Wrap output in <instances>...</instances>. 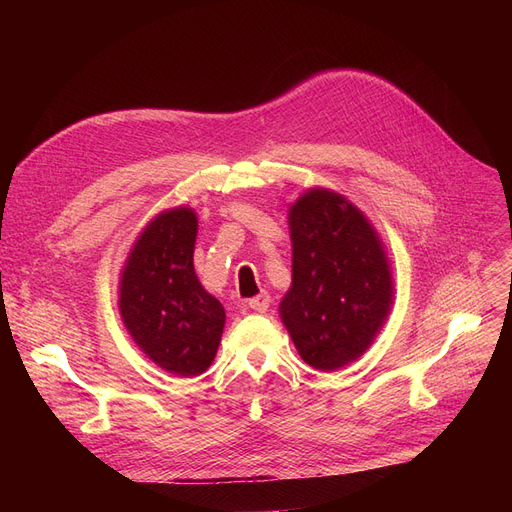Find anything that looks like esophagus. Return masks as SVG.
<instances>
[{"label":"esophagus","mask_w":512,"mask_h":512,"mask_svg":"<svg viewBox=\"0 0 512 512\" xmlns=\"http://www.w3.org/2000/svg\"><path fill=\"white\" fill-rule=\"evenodd\" d=\"M270 303H272V297H270V294H267L265 290L259 292L257 297L249 299V307H251L253 311H257V313H265L267 307H270Z\"/></svg>","instance_id":"esophagus-1"}]
</instances>
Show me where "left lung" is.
I'll list each match as a JSON object with an SVG mask.
<instances>
[{
    "mask_svg": "<svg viewBox=\"0 0 512 512\" xmlns=\"http://www.w3.org/2000/svg\"><path fill=\"white\" fill-rule=\"evenodd\" d=\"M292 282L280 319L301 359L336 371L359 359L384 328L394 278L367 215L332 188L313 186L288 207Z\"/></svg>",
    "mask_w": 512,
    "mask_h": 512,
    "instance_id": "obj_1",
    "label": "left lung"
}]
</instances>
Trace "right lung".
<instances>
[{"instance_id": "add662e5", "label": "right lung", "mask_w": 512, "mask_h": 512, "mask_svg": "<svg viewBox=\"0 0 512 512\" xmlns=\"http://www.w3.org/2000/svg\"><path fill=\"white\" fill-rule=\"evenodd\" d=\"M195 209L178 205L143 228L120 272L118 309L141 351L178 378L207 371L222 340L226 311L193 265Z\"/></svg>"}]
</instances>
